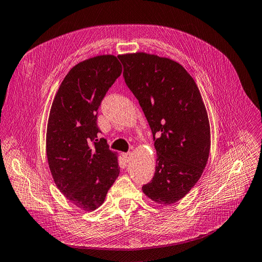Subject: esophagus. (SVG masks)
Masks as SVG:
<instances>
[{
    "label": "esophagus",
    "instance_id": "34e87169",
    "mask_svg": "<svg viewBox=\"0 0 262 262\" xmlns=\"http://www.w3.org/2000/svg\"><path fill=\"white\" fill-rule=\"evenodd\" d=\"M123 158L126 163H128L132 158V152H125L123 154Z\"/></svg>",
    "mask_w": 262,
    "mask_h": 262
}]
</instances>
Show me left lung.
Returning a JSON list of instances; mask_svg holds the SVG:
<instances>
[{"instance_id": "1", "label": "left lung", "mask_w": 262, "mask_h": 262, "mask_svg": "<svg viewBox=\"0 0 262 262\" xmlns=\"http://www.w3.org/2000/svg\"><path fill=\"white\" fill-rule=\"evenodd\" d=\"M118 58L155 140V175L143 192L156 204H175L198 182L209 157L210 125L204 100L195 79L176 61L144 52Z\"/></svg>"}]
</instances>
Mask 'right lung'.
<instances>
[{
  "mask_svg": "<svg viewBox=\"0 0 262 262\" xmlns=\"http://www.w3.org/2000/svg\"><path fill=\"white\" fill-rule=\"evenodd\" d=\"M122 69L111 54L79 62L62 80L50 111L46 156L52 177L66 199L84 211L104 203L119 175L118 154L103 139H93L100 132V102Z\"/></svg>",
  "mask_w": 262,
  "mask_h": 262,
  "instance_id": "add662e5",
  "label": "right lung"
}]
</instances>
